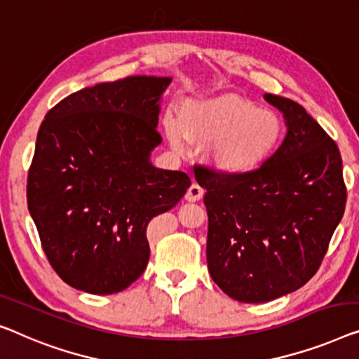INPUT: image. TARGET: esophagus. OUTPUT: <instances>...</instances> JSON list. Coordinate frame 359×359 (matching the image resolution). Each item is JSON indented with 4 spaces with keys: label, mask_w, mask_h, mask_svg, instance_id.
Instances as JSON below:
<instances>
[{
    "label": "esophagus",
    "mask_w": 359,
    "mask_h": 359,
    "mask_svg": "<svg viewBox=\"0 0 359 359\" xmlns=\"http://www.w3.org/2000/svg\"><path fill=\"white\" fill-rule=\"evenodd\" d=\"M203 195H205V190H203L198 184H191L185 194V200L190 203H195V201H200Z\"/></svg>",
    "instance_id": "1"
}]
</instances>
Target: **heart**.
Segmentation results:
<instances>
[{"instance_id":"heart-1","label":"heart","mask_w":359,"mask_h":359,"mask_svg":"<svg viewBox=\"0 0 359 359\" xmlns=\"http://www.w3.org/2000/svg\"><path fill=\"white\" fill-rule=\"evenodd\" d=\"M175 148L184 140L208 145L206 163L231 177H247L274 156L283 137V124L274 111L263 109L238 95L189 100L180 108V124L164 122Z\"/></svg>"}]
</instances>
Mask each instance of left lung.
I'll list each match as a JSON object with an SVG mask.
<instances>
[{"mask_svg":"<svg viewBox=\"0 0 359 359\" xmlns=\"http://www.w3.org/2000/svg\"><path fill=\"white\" fill-rule=\"evenodd\" d=\"M264 100L287 126L266 165L247 177L195 165L206 190L208 269L242 303L271 302L311 279L346 203L337 143L295 101L271 93Z\"/></svg>","mask_w":359,"mask_h":359,"instance_id":"8db88e82","label":"left lung"}]
</instances>
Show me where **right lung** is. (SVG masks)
Wrapping results in <instances>:
<instances>
[{
	"mask_svg": "<svg viewBox=\"0 0 359 359\" xmlns=\"http://www.w3.org/2000/svg\"><path fill=\"white\" fill-rule=\"evenodd\" d=\"M170 77L96 83L48 111L27 177V205L61 279L93 295L122 292L147 269L148 222L191 180L158 169L159 100Z\"/></svg>",
	"mask_w": 359,
	"mask_h": 359,
	"instance_id": "obj_1",
	"label": "right lung"
}]
</instances>
